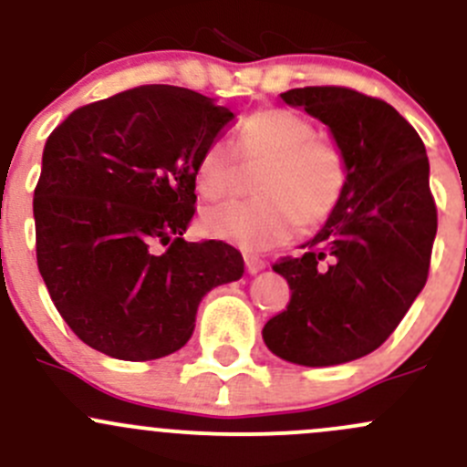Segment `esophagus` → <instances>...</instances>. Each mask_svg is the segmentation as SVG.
<instances>
[{
	"label": "esophagus",
	"mask_w": 467,
	"mask_h": 467,
	"mask_svg": "<svg viewBox=\"0 0 467 467\" xmlns=\"http://www.w3.org/2000/svg\"><path fill=\"white\" fill-rule=\"evenodd\" d=\"M244 262H246V271L251 273V275H255V273H260L266 268V262L260 260V257H255V255H246L244 257Z\"/></svg>",
	"instance_id": "esophagus-1"
}]
</instances>
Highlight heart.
Listing matches in <instances>:
<instances>
[{"label": "heart", "instance_id": "1", "mask_svg": "<svg viewBox=\"0 0 467 467\" xmlns=\"http://www.w3.org/2000/svg\"><path fill=\"white\" fill-rule=\"evenodd\" d=\"M239 150L248 160H266L257 178L260 196L205 207L201 228L207 237L246 251H266L289 242L298 225L323 223L341 203L348 164L332 142L314 138V126L298 112L266 108L246 117ZM234 149L214 140L196 164V190L219 199L233 187Z\"/></svg>", "mask_w": 467, "mask_h": 467}]
</instances>
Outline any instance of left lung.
I'll use <instances>...</instances> for the list:
<instances>
[{
    "label": "left lung",
    "mask_w": 467,
    "mask_h": 467,
    "mask_svg": "<svg viewBox=\"0 0 467 467\" xmlns=\"http://www.w3.org/2000/svg\"><path fill=\"white\" fill-rule=\"evenodd\" d=\"M280 97L327 126L348 185L307 253L273 266L291 300L262 337L291 364H348L378 350L425 286L438 225L430 160L420 135L381 99L337 86Z\"/></svg>",
    "instance_id": "1"
}]
</instances>
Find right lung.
<instances>
[{
    "instance_id": "right-lung-1",
    "label": "right lung",
    "mask_w": 467,
    "mask_h": 467,
    "mask_svg": "<svg viewBox=\"0 0 467 467\" xmlns=\"http://www.w3.org/2000/svg\"><path fill=\"white\" fill-rule=\"evenodd\" d=\"M233 112L176 86L74 110L49 135L33 194L37 268L94 350L150 361L181 350L207 291L244 275L223 242H185L196 164Z\"/></svg>"
}]
</instances>
